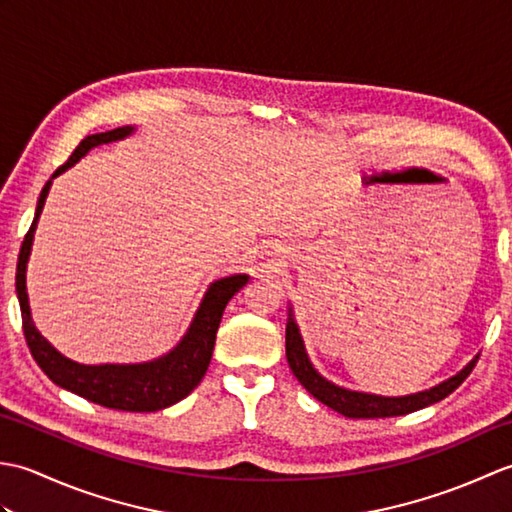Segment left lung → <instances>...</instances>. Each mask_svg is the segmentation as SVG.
I'll use <instances>...</instances> for the list:
<instances>
[{"instance_id": "left-lung-1", "label": "left lung", "mask_w": 512, "mask_h": 512, "mask_svg": "<svg viewBox=\"0 0 512 512\" xmlns=\"http://www.w3.org/2000/svg\"><path fill=\"white\" fill-rule=\"evenodd\" d=\"M286 356H288V365L292 369V374L297 376L299 383L306 387L319 402H323V405H328L334 411H339L345 418H391V416H405V413L429 407L433 402H440L442 398L453 394V391L464 383L466 376L473 372L477 358H480V354H477L473 361L466 363L455 376L442 380V383H438L436 387L416 391V394L378 396V394H367V391L347 389L321 376L319 369L312 365L292 306H288Z\"/></svg>"}]
</instances>
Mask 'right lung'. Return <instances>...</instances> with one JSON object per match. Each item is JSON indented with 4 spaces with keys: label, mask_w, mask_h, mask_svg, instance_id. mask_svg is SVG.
Wrapping results in <instances>:
<instances>
[{
    "label": "right lung",
    "mask_w": 512,
    "mask_h": 512,
    "mask_svg": "<svg viewBox=\"0 0 512 512\" xmlns=\"http://www.w3.org/2000/svg\"><path fill=\"white\" fill-rule=\"evenodd\" d=\"M136 127H118L112 132L92 134L81 140V145L74 149L70 160L61 165L52 173V178L41 189L37 200L35 220L30 224V231L24 237V244L19 250L17 259V299L21 308V323H24V336L30 347V354L35 358L37 365L43 369L54 385L72 391V394L81 396L96 405H103L107 409H121V411H160L171 405H176L182 398H187L191 391L200 385L206 369H209L213 347H215V334L220 328L222 314L226 303L235 297V292L242 290L248 284L246 273L228 275L222 279H215L213 284L206 288L204 297L200 301L198 310L193 314V321L184 332L178 345L162 354L154 361L145 363H103V365H83L76 363L72 358L63 356L57 347L48 339H43L41 332L35 328L32 321L30 303H28V290H26V268L30 259L32 242H35V231L39 215L43 211V204L52 187V180L61 176L63 171L74 167L90 149L101 147L107 143H116L132 136Z\"/></svg>",
    "instance_id": "1"
}]
</instances>
